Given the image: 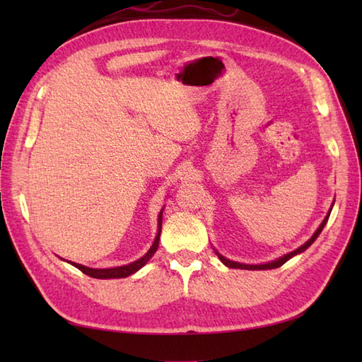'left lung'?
Segmentation results:
<instances>
[{
    "instance_id": "obj_1",
    "label": "left lung",
    "mask_w": 362,
    "mask_h": 362,
    "mask_svg": "<svg viewBox=\"0 0 362 362\" xmlns=\"http://www.w3.org/2000/svg\"><path fill=\"white\" fill-rule=\"evenodd\" d=\"M332 209H333V205H332ZM332 209L328 210V214L325 216V219L322 221V224L319 226V228L316 230V232L313 233V236L310 238L308 241H306L303 245H300L298 249L292 250V252L286 253V255H283V257L276 258V259H274V261H269V263H263V264H244V263H238V261L226 258L224 255H221V253H219L218 250H214V252H216V255H218V258L222 261V263H224L227 267H232V269H247V271H267V269H276V267H280L281 264L286 263V261L291 259L292 257H296V255H298V253L305 252L314 241L317 240V236L320 235V232H322V230H324V227H325V224H327V221H328V218H329V213H332Z\"/></svg>"
}]
</instances>
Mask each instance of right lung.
Masks as SVG:
<instances>
[{"label":"right lung","mask_w":362,"mask_h":362,"mask_svg":"<svg viewBox=\"0 0 362 362\" xmlns=\"http://www.w3.org/2000/svg\"><path fill=\"white\" fill-rule=\"evenodd\" d=\"M161 218H163V209H161L160 213H158V228H157L156 240H153V243H152V245H151V249H149L148 252H146L141 258H138L136 261H132V263L124 264V266H117V267L95 269V267H88V266H83V264H79V263H74V261H68V259H65V261H66V263H70L71 266L78 267L79 271H82L86 275L93 276V279H101V280L126 279V276L135 274L136 271H140V269L153 257V253L157 252V249H158V241H160V232H161Z\"/></svg>","instance_id":"right-lung-1"}]
</instances>
